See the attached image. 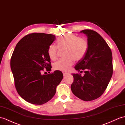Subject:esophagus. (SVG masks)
<instances>
[{
	"instance_id": "1",
	"label": "esophagus",
	"mask_w": 125,
	"mask_h": 125,
	"mask_svg": "<svg viewBox=\"0 0 125 125\" xmlns=\"http://www.w3.org/2000/svg\"><path fill=\"white\" fill-rule=\"evenodd\" d=\"M63 76H64V77H65V76H67V75L68 74V73H65V72H63Z\"/></svg>"
}]
</instances>
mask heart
<instances>
[{
  "label": "heart",
  "mask_w": 125,
  "mask_h": 125,
  "mask_svg": "<svg viewBox=\"0 0 125 125\" xmlns=\"http://www.w3.org/2000/svg\"><path fill=\"white\" fill-rule=\"evenodd\" d=\"M57 47L54 45L49 46L47 53L52 60L57 58V48L64 49L63 56L65 58L58 60L54 64V69L56 70L66 71L73 65L74 60L79 61L85 56L88 48V42L84 38H79L72 34H66L57 40Z\"/></svg>",
  "instance_id": "b5f03b06"
}]
</instances>
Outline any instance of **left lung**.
<instances>
[{
    "label": "left lung",
    "mask_w": 125,
    "mask_h": 125,
    "mask_svg": "<svg viewBox=\"0 0 125 125\" xmlns=\"http://www.w3.org/2000/svg\"><path fill=\"white\" fill-rule=\"evenodd\" d=\"M81 33L87 37L88 48L82 60L74 69L85 74L72 73L74 80L71 86L73 94L80 99L89 101L103 94L113 73L112 52L103 38L92 30H83Z\"/></svg>",
    "instance_id": "8db88e82"
}]
</instances>
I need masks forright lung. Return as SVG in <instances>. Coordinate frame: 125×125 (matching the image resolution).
I'll list each match as a JSON object with an SVG mask.
<instances>
[{
    "label": "right lung",
    "instance_id": "obj_1",
    "mask_svg": "<svg viewBox=\"0 0 125 125\" xmlns=\"http://www.w3.org/2000/svg\"><path fill=\"white\" fill-rule=\"evenodd\" d=\"M55 40L53 34L30 33L20 40L13 52L10 68L15 88L29 103L42 105L47 102L55 94L56 87L63 79L62 72L59 70L42 74L44 68L48 71L51 70L47 51Z\"/></svg>",
    "mask_w": 125,
    "mask_h": 125
}]
</instances>
